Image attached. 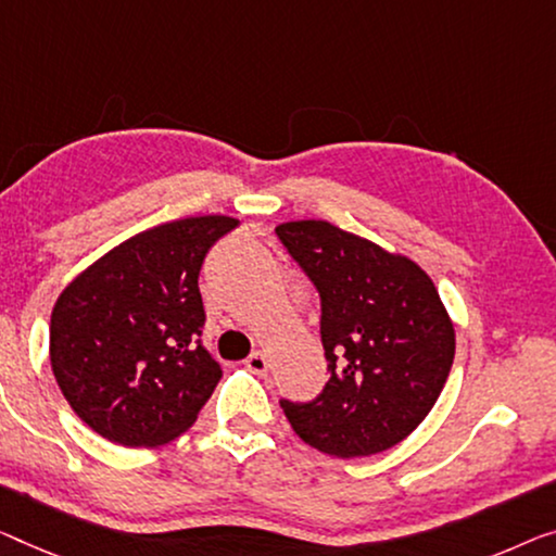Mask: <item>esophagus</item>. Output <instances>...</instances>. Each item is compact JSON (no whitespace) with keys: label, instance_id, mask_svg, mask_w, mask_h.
Masks as SVG:
<instances>
[{"label":"esophagus","instance_id":"obj_1","mask_svg":"<svg viewBox=\"0 0 556 556\" xmlns=\"http://www.w3.org/2000/svg\"><path fill=\"white\" fill-rule=\"evenodd\" d=\"M244 364H247V369L254 371V375H264V371H267V367H269V362L262 352H252L250 357L244 359Z\"/></svg>","mask_w":556,"mask_h":556}]
</instances>
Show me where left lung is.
Masks as SVG:
<instances>
[{
    "mask_svg": "<svg viewBox=\"0 0 556 556\" xmlns=\"http://www.w3.org/2000/svg\"><path fill=\"white\" fill-rule=\"evenodd\" d=\"M279 242L317 287L329 382L312 402L281 400L289 425L331 457L400 444L442 394L454 325L417 262L325 219L287 222Z\"/></svg>",
    "mask_w": 556,
    "mask_h": 556,
    "instance_id": "8db88e82",
    "label": "left lung"
}]
</instances>
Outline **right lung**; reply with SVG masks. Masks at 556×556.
<instances>
[{"instance_id":"add662e5","label":"right lung","mask_w":556,"mask_h":556,"mask_svg":"<svg viewBox=\"0 0 556 556\" xmlns=\"http://www.w3.org/2000/svg\"><path fill=\"white\" fill-rule=\"evenodd\" d=\"M237 219L210 214L139 231L74 277L49 321V359L77 417L122 446L194 425L222 379L204 350L199 269Z\"/></svg>"}]
</instances>
